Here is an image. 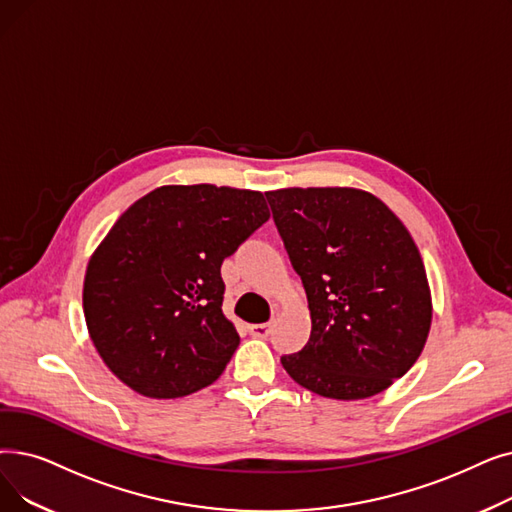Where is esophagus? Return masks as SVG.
I'll return each mask as SVG.
<instances>
[{
	"mask_svg": "<svg viewBox=\"0 0 512 512\" xmlns=\"http://www.w3.org/2000/svg\"><path fill=\"white\" fill-rule=\"evenodd\" d=\"M249 332L253 337H257V339H265L272 332V324L270 322H263V324H251L249 326Z\"/></svg>",
	"mask_w": 512,
	"mask_h": 512,
	"instance_id": "esophagus-1",
	"label": "esophagus"
}]
</instances>
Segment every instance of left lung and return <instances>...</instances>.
<instances>
[{"label": "left lung", "mask_w": 512, "mask_h": 512, "mask_svg": "<svg viewBox=\"0 0 512 512\" xmlns=\"http://www.w3.org/2000/svg\"><path fill=\"white\" fill-rule=\"evenodd\" d=\"M301 276L309 343L282 366L311 393L366 399L389 389L425 349L433 301L408 228L381 198L347 188L265 192Z\"/></svg>", "instance_id": "1"}]
</instances>
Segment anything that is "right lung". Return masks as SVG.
Segmentation results:
<instances>
[{
  "label": "right lung",
  "mask_w": 512,
  "mask_h": 512,
  "mask_svg": "<svg viewBox=\"0 0 512 512\" xmlns=\"http://www.w3.org/2000/svg\"><path fill=\"white\" fill-rule=\"evenodd\" d=\"M268 219L257 190L194 184L154 188L115 221L87 263L83 314L121 383L175 399L219 379L240 343L221 261Z\"/></svg>",
  "instance_id": "obj_1"
}]
</instances>
